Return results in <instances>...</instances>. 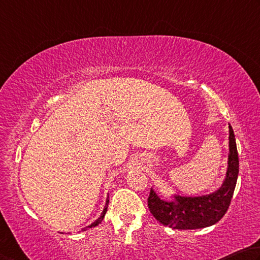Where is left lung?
<instances>
[{"label": "left lung", "instance_id": "left-lung-1", "mask_svg": "<svg viewBox=\"0 0 260 260\" xmlns=\"http://www.w3.org/2000/svg\"><path fill=\"white\" fill-rule=\"evenodd\" d=\"M230 153L224 183L216 192L201 197L174 195L172 201H166L151 188L148 208L162 225L174 230H198L215 225L229 209L239 176V154L234 131L230 124Z\"/></svg>", "mask_w": 260, "mask_h": 260}]
</instances>
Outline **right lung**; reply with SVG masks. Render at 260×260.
<instances>
[{
  "instance_id": "obj_1",
  "label": "right lung",
  "mask_w": 260,
  "mask_h": 260,
  "mask_svg": "<svg viewBox=\"0 0 260 260\" xmlns=\"http://www.w3.org/2000/svg\"><path fill=\"white\" fill-rule=\"evenodd\" d=\"M108 203H109V199L107 198L106 199V204H105V208H104V210H103V212H102V215H100V217L98 218L97 220H94L92 224L91 225H89V226H86L85 229H83L82 231H85L86 229H92V227H95V226H98L100 222L103 221V219H104V217H105V215H106V211H107V207H108Z\"/></svg>"
}]
</instances>
